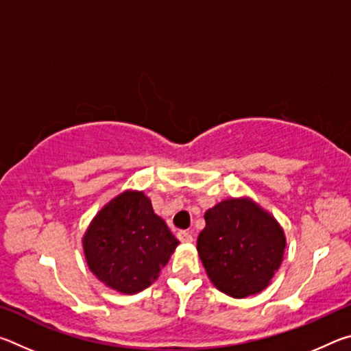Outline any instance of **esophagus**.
Instances as JSON below:
<instances>
[{"label": "esophagus", "instance_id": "obj_1", "mask_svg": "<svg viewBox=\"0 0 351 351\" xmlns=\"http://www.w3.org/2000/svg\"><path fill=\"white\" fill-rule=\"evenodd\" d=\"M176 237H178V240L182 243H190L193 240V235H192V232H189V230H180V232L176 234Z\"/></svg>", "mask_w": 351, "mask_h": 351}]
</instances>
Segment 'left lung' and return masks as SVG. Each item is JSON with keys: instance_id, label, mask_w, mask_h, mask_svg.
Masks as SVG:
<instances>
[{"instance_id": "left-lung-1", "label": "left lung", "mask_w": 351, "mask_h": 351, "mask_svg": "<svg viewBox=\"0 0 351 351\" xmlns=\"http://www.w3.org/2000/svg\"><path fill=\"white\" fill-rule=\"evenodd\" d=\"M204 218L197 247L212 283L235 299L268 287L287 246L274 217L249 199H226Z\"/></svg>"}]
</instances>
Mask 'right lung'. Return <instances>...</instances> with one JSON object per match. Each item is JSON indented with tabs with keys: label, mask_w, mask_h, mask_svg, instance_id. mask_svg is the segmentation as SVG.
Returning a JSON list of instances; mask_svg holds the SVG:
<instances>
[{
	"label": "right lung",
	"mask_w": 351,
	"mask_h": 351,
	"mask_svg": "<svg viewBox=\"0 0 351 351\" xmlns=\"http://www.w3.org/2000/svg\"><path fill=\"white\" fill-rule=\"evenodd\" d=\"M178 245L142 192H125L110 201L83 239L94 276L123 294L150 287Z\"/></svg>",
	"instance_id": "right-lung-1"
}]
</instances>
